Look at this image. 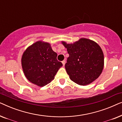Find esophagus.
<instances>
[{
	"instance_id": "esophagus-1",
	"label": "esophagus",
	"mask_w": 122,
	"mask_h": 122,
	"mask_svg": "<svg viewBox=\"0 0 122 122\" xmlns=\"http://www.w3.org/2000/svg\"><path fill=\"white\" fill-rule=\"evenodd\" d=\"M62 63H63V66H65V64H66V61H65V60H64V61H62Z\"/></svg>"
}]
</instances>
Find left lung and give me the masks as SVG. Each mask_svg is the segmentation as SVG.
I'll list each match as a JSON object with an SVG mask.
<instances>
[{
	"label": "left lung",
	"instance_id": "1",
	"mask_svg": "<svg viewBox=\"0 0 122 122\" xmlns=\"http://www.w3.org/2000/svg\"><path fill=\"white\" fill-rule=\"evenodd\" d=\"M61 43L69 55L65 68L71 81L86 86L99 77L104 67V54L97 43L86 38L73 44Z\"/></svg>",
	"mask_w": 122,
	"mask_h": 122
}]
</instances>
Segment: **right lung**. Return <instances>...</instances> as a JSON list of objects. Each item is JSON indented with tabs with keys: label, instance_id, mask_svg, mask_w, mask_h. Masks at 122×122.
I'll return each instance as SVG.
<instances>
[{
	"label": "right lung",
	"instance_id": "obj_1",
	"mask_svg": "<svg viewBox=\"0 0 122 122\" xmlns=\"http://www.w3.org/2000/svg\"><path fill=\"white\" fill-rule=\"evenodd\" d=\"M49 43L38 41L27 48L21 57L25 76L31 83L44 86L51 83L63 66Z\"/></svg>",
	"mask_w": 122,
	"mask_h": 122
}]
</instances>
